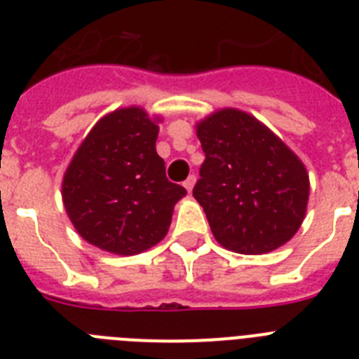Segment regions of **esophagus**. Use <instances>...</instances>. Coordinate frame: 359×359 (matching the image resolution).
Listing matches in <instances>:
<instances>
[{
    "label": "esophagus",
    "instance_id": "1",
    "mask_svg": "<svg viewBox=\"0 0 359 359\" xmlns=\"http://www.w3.org/2000/svg\"><path fill=\"white\" fill-rule=\"evenodd\" d=\"M194 183H196V176H194V174H192V176L187 177L185 183H183V187H185V189L189 190V192H190V190L194 189Z\"/></svg>",
    "mask_w": 359,
    "mask_h": 359
}]
</instances>
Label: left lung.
I'll list each match as a JSON object with an SVG mask.
<instances>
[{
    "label": "left lung",
    "instance_id": "left-lung-1",
    "mask_svg": "<svg viewBox=\"0 0 359 359\" xmlns=\"http://www.w3.org/2000/svg\"><path fill=\"white\" fill-rule=\"evenodd\" d=\"M205 161L192 194L215 241L259 255L291 239L306 215L309 177L286 144L253 116L223 109L198 126Z\"/></svg>",
    "mask_w": 359,
    "mask_h": 359
}]
</instances>
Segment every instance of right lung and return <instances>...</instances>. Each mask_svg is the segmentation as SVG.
<instances>
[{
    "label": "right lung",
    "mask_w": 359,
    "mask_h": 359,
    "mask_svg": "<svg viewBox=\"0 0 359 359\" xmlns=\"http://www.w3.org/2000/svg\"><path fill=\"white\" fill-rule=\"evenodd\" d=\"M158 126L140 107L104 116L75 152L62 182L66 212L82 239L118 255L160 243L187 194L165 176Z\"/></svg>",
    "instance_id": "right-lung-1"
}]
</instances>
